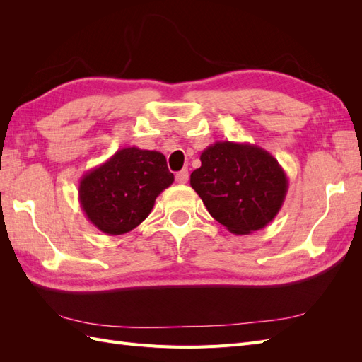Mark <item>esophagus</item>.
I'll use <instances>...</instances> for the list:
<instances>
[{
    "mask_svg": "<svg viewBox=\"0 0 362 362\" xmlns=\"http://www.w3.org/2000/svg\"><path fill=\"white\" fill-rule=\"evenodd\" d=\"M175 180H177L178 184H185L189 181V170L187 169L180 170L177 175H175Z\"/></svg>",
    "mask_w": 362,
    "mask_h": 362,
    "instance_id": "obj_1",
    "label": "esophagus"
}]
</instances>
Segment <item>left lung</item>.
I'll return each mask as SVG.
<instances>
[{
    "label": "left lung",
    "instance_id": "obj_1",
    "mask_svg": "<svg viewBox=\"0 0 362 362\" xmlns=\"http://www.w3.org/2000/svg\"><path fill=\"white\" fill-rule=\"evenodd\" d=\"M190 185L218 223L235 235H247L276 217L288 178L267 151L226 140L202 151Z\"/></svg>",
    "mask_w": 362,
    "mask_h": 362
}]
</instances>
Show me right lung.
Listing matches in <instances>:
<instances>
[{
  "label": "right lung",
  "mask_w": 362,
  "mask_h": 362,
  "mask_svg": "<svg viewBox=\"0 0 362 362\" xmlns=\"http://www.w3.org/2000/svg\"><path fill=\"white\" fill-rule=\"evenodd\" d=\"M173 182L158 151L122 148L86 172L78 185L83 211L107 235L133 231L152 211L157 196Z\"/></svg>",
  "instance_id": "1"
}]
</instances>
